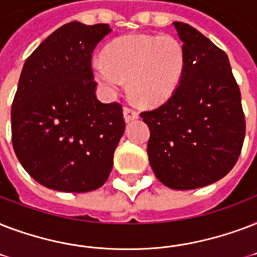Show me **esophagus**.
<instances>
[{"mask_svg":"<svg viewBox=\"0 0 257 257\" xmlns=\"http://www.w3.org/2000/svg\"><path fill=\"white\" fill-rule=\"evenodd\" d=\"M123 116H124V120L126 123L131 122V120H135V119L139 118V114L135 110H131L128 107H124L123 108Z\"/></svg>","mask_w":257,"mask_h":257,"instance_id":"obj_1","label":"esophagus"}]
</instances>
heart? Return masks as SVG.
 I'll return each instance as SVG.
<instances>
[{
    "label": "heart",
    "mask_w": 257,
    "mask_h": 257,
    "mask_svg": "<svg viewBox=\"0 0 257 257\" xmlns=\"http://www.w3.org/2000/svg\"><path fill=\"white\" fill-rule=\"evenodd\" d=\"M186 64L182 44L172 36L127 35L106 48L104 57L91 61L103 96L114 99L128 87L145 104L156 106L172 96Z\"/></svg>",
    "instance_id": "1"
}]
</instances>
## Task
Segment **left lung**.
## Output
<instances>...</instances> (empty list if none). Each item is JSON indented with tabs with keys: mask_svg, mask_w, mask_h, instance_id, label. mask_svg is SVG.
Wrapping results in <instances>:
<instances>
[{
	"mask_svg": "<svg viewBox=\"0 0 257 257\" xmlns=\"http://www.w3.org/2000/svg\"><path fill=\"white\" fill-rule=\"evenodd\" d=\"M186 64L169 100L142 112L149 162L168 188L190 190L232 170L245 137L241 95L224 51L185 23H173Z\"/></svg>",
	"mask_w": 257,
	"mask_h": 257,
	"instance_id": "left-lung-1",
	"label": "left lung"
}]
</instances>
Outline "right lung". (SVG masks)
I'll return each instance as SVG.
<instances>
[{
  "label": "right lung",
  "instance_id": "obj_1",
  "mask_svg": "<svg viewBox=\"0 0 257 257\" xmlns=\"http://www.w3.org/2000/svg\"><path fill=\"white\" fill-rule=\"evenodd\" d=\"M108 24L72 21L28 57L12 104V142L20 164L45 188L85 193L110 176L124 133L122 106L97 100L91 53Z\"/></svg>",
  "mask_w": 257,
  "mask_h": 257
}]
</instances>
